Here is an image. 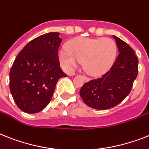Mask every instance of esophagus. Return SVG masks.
<instances>
[{"label":"esophagus","mask_w":149,"mask_h":149,"mask_svg":"<svg viewBox=\"0 0 149 149\" xmlns=\"http://www.w3.org/2000/svg\"><path fill=\"white\" fill-rule=\"evenodd\" d=\"M85 79H86V80H87V81H88V77H85Z\"/></svg>","instance_id":"obj_1"}]
</instances>
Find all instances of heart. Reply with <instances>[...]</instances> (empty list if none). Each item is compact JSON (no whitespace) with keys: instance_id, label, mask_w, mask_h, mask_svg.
<instances>
[{"instance_id":"1","label":"heart","mask_w":149,"mask_h":149,"mask_svg":"<svg viewBox=\"0 0 149 149\" xmlns=\"http://www.w3.org/2000/svg\"><path fill=\"white\" fill-rule=\"evenodd\" d=\"M116 52V43L111 39L77 38L70 42L67 49L60 50L58 56L67 71H71L82 62L87 73L97 75L107 69Z\"/></svg>"}]
</instances>
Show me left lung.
I'll list each match as a JSON object with an SVG mask.
<instances>
[{"mask_svg":"<svg viewBox=\"0 0 149 149\" xmlns=\"http://www.w3.org/2000/svg\"><path fill=\"white\" fill-rule=\"evenodd\" d=\"M119 54L108 72L91 80L81 88L80 95L88 107L107 110L121 103L129 95L138 75L139 60L126 42L113 36Z\"/></svg>","mask_w":149,"mask_h":149,"instance_id":"1","label":"left lung"}]
</instances>
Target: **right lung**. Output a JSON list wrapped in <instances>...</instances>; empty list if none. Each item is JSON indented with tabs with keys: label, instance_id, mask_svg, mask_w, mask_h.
I'll return each instance as SVG.
<instances>
[{
	"label": "right lung",
	"instance_id": "1",
	"mask_svg": "<svg viewBox=\"0 0 149 149\" xmlns=\"http://www.w3.org/2000/svg\"><path fill=\"white\" fill-rule=\"evenodd\" d=\"M58 33L39 36L24 46L10 72V90L17 107L27 113H36L49 104L55 86L66 77L59 67Z\"/></svg>",
	"mask_w": 149,
	"mask_h": 149
}]
</instances>
